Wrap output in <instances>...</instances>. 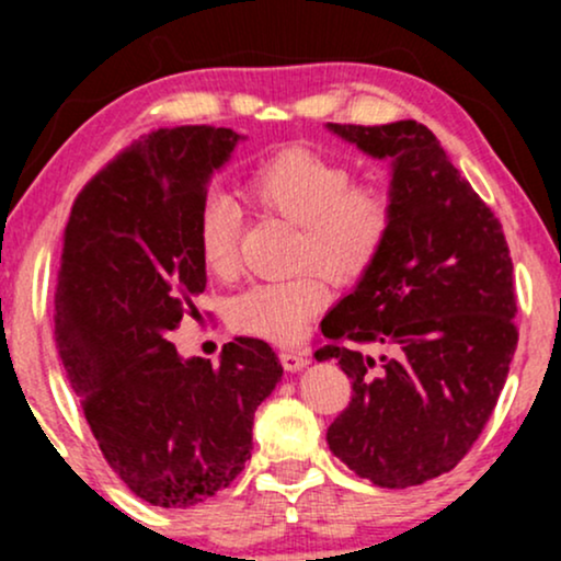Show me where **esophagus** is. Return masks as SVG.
<instances>
[{"mask_svg":"<svg viewBox=\"0 0 561 561\" xmlns=\"http://www.w3.org/2000/svg\"><path fill=\"white\" fill-rule=\"evenodd\" d=\"M279 362L287 371H300L302 366L308 364V358H306V351H298V347H282Z\"/></svg>","mask_w":561,"mask_h":561,"instance_id":"1","label":"esophagus"}]
</instances>
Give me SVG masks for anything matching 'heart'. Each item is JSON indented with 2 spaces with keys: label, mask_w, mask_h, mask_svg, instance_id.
<instances>
[{
  "label": "heart",
  "mask_w": 561,
  "mask_h": 561,
  "mask_svg": "<svg viewBox=\"0 0 561 561\" xmlns=\"http://www.w3.org/2000/svg\"><path fill=\"white\" fill-rule=\"evenodd\" d=\"M244 197L263 210L298 224L289 279L259 282L229 302L231 330L268 343H293L308 319L324 308L330 285H353L375 266L390 240L396 203L377 182H351V169L308 147H282L244 179ZM242 210L214 192L199 203L195 240L199 259L216 276H231L240 263Z\"/></svg>",
  "instance_id": "obj_1"
}]
</instances>
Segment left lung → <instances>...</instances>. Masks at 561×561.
<instances>
[{
  "instance_id": "left-lung-1",
  "label": "left lung",
  "mask_w": 561,
  "mask_h": 561,
  "mask_svg": "<svg viewBox=\"0 0 561 561\" xmlns=\"http://www.w3.org/2000/svg\"><path fill=\"white\" fill-rule=\"evenodd\" d=\"M330 128L392 158L396 221L375 266L321 321L313 356L334 358L353 385L327 443L379 488L422 485L465 459L504 390L519 337L512 255L427 126ZM369 344L383 353L369 357Z\"/></svg>"
}]
</instances>
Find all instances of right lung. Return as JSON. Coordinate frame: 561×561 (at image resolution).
<instances>
[{
	"instance_id": "add662e5",
	"label": "right lung",
	"mask_w": 561,
	"mask_h": 561,
	"mask_svg": "<svg viewBox=\"0 0 561 561\" xmlns=\"http://www.w3.org/2000/svg\"><path fill=\"white\" fill-rule=\"evenodd\" d=\"M237 141L216 126L141 134L83 184L62 231L57 351L105 461L152 506L229 488L250 459L255 409L282 377L259 337H234L216 366L182 362L169 340L197 313V208Z\"/></svg>"
}]
</instances>
